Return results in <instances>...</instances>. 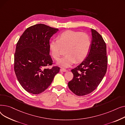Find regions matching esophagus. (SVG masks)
Masks as SVG:
<instances>
[{"mask_svg":"<svg viewBox=\"0 0 125 125\" xmlns=\"http://www.w3.org/2000/svg\"><path fill=\"white\" fill-rule=\"evenodd\" d=\"M60 71H63V72H66V71H67V70L64 69V68H61L60 69Z\"/></svg>","mask_w":125,"mask_h":125,"instance_id":"esophagus-1","label":"esophagus"}]
</instances>
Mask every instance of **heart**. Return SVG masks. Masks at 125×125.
<instances>
[{
    "label": "heart",
    "instance_id": "obj_1",
    "mask_svg": "<svg viewBox=\"0 0 125 125\" xmlns=\"http://www.w3.org/2000/svg\"><path fill=\"white\" fill-rule=\"evenodd\" d=\"M91 39L86 33L67 30L50 42L49 48L52 57L58 61L65 50V56L58 63L68 67L76 61L81 62L88 56L91 47Z\"/></svg>",
    "mask_w": 125,
    "mask_h": 125
}]
</instances>
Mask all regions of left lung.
Returning <instances> with one entry per match:
<instances>
[{"instance_id":"8db88e82","label":"left lung","mask_w":125,"mask_h":125,"mask_svg":"<svg viewBox=\"0 0 125 125\" xmlns=\"http://www.w3.org/2000/svg\"><path fill=\"white\" fill-rule=\"evenodd\" d=\"M91 47L86 58L71 70L73 80L68 83L69 89L77 96H84L94 91L105 74L108 59L106 45L102 36L92 29Z\"/></svg>"}]
</instances>
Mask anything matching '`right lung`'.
<instances>
[{
	"mask_svg": "<svg viewBox=\"0 0 125 125\" xmlns=\"http://www.w3.org/2000/svg\"><path fill=\"white\" fill-rule=\"evenodd\" d=\"M59 30L43 24L30 26L24 32L17 43L14 70L21 86L28 92L38 94L51 85L60 67L51 66L50 39Z\"/></svg>",
	"mask_w": 125,
	"mask_h": 125,
	"instance_id": "add662e5",
	"label": "right lung"
}]
</instances>
